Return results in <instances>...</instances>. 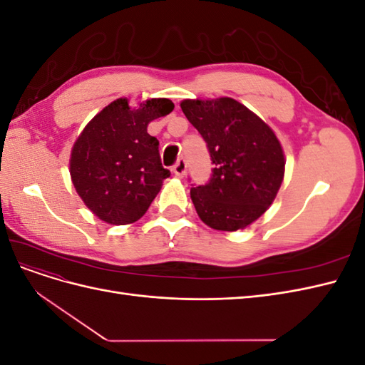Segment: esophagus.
Returning <instances> with one entry per match:
<instances>
[{"label": "esophagus", "mask_w": 365, "mask_h": 365, "mask_svg": "<svg viewBox=\"0 0 365 365\" xmlns=\"http://www.w3.org/2000/svg\"><path fill=\"white\" fill-rule=\"evenodd\" d=\"M172 170H173V173H175L176 176H180V178H182V176L185 175V170H187V163H185V160H184V158H178V161L175 163Z\"/></svg>", "instance_id": "1"}]
</instances>
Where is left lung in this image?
Segmentation results:
<instances>
[{
	"mask_svg": "<svg viewBox=\"0 0 365 365\" xmlns=\"http://www.w3.org/2000/svg\"><path fill=\"white\" fill-rule=\"evenodd\" d=\"M181 109L207 143L215 164L208 182L190 189L197 216L215 230L245 228L267 212L280 189L284 175L280 141L235 98L184 101Z\"/></svg>",
	"mask_w": 365,
	"mask_h": 365,
	"instance_id": "8db88e82",
	"label": "left lung"
}]
</instances>
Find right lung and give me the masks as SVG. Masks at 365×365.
<instances>
[{"mask_svg": "<svg viewBox=\"0 0 365 365\" xmlns=\"http://www.w3.org/2000/svg\"><path fill=\"white\" fill-rule=\"evenodd\" d=\"M173 108L169 98H150L138 109L117 98L85 126L71 150L70 173L76 192L98 219L125 225L148 212L170 176L148 125Z\"/></svg>", "mask_w": 365, "mask_h": 365, "instance_id": "add662e5", "label": "right lung"}]
</instances>
